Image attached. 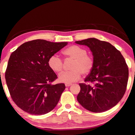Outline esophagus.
<instances>
[{
	"instance_id": "esophagus-1",
	"label": "esophagus",
	"mask_w": 135,
	"mask_h": 135,
	"mask_svg": "<svg viewBox=\"0 0 135 135\" xmlns=\"http://www.w3.org/2000/svg\"><path fill=\"white\" fill-rule=\"evenodd\" d=\"M65 86L66 87H68V86H70L72 85V84H65Z\"/></svg>"
}]
</instances>
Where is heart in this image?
<instances>
[{"instance_id":"heart-1","label":"heart","mask_w":135,"mask_h":135,"mask_svg":"<svg viewBox=\"0 0 135 135\" xmlns=\"http://www.w3.org/2000/svg\"><path fill=\"white\" fill-rule=\"evenodd\" d=\"M63 53L74 60L71 66V70L60 74V82L66 84L76 82L81 78L82 73L88 74L93 69L94 60L91 56L88 55L87 51L85 49L73 45L66 49ZM48 65L54 72L59 73L62 70L63 62L57 54H53L48 60Z\"/></svg>"}]
</instances>
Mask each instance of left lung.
<instances>
[{
  "label": "left lung",
  "instance_id": "8db88e82",
  "mask_svg": "<svg viewBox=\"0 0 135 135\" xmlns=\"http://www.w3.org/2000/svg\"><path fill=\"white\" fill-rule=\"evenodd\" d=\"M87 46L92 53L93 69L85 79L94 86L79 84L77 100L82 107L93 113H102L114 107L127 89L129 71L121 52L111 44L96 38L76 41Z\"/></svg>",
  "mask_w": 135,
  "mask_h": 135
}]
</instances>
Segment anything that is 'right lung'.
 I'll return each mask as SVG.
<instances>
[{
	"label": "right lung",
	"mask_w": 135,
	"mask_h": 135,
	"mask_svg": "<svg viewBox=\"0 0 135 135\" xmlns=\"http://www.w3.org/2000/svg\"><path fill=\"white\" fill-rule=\"evenodd\" d=\"M67 44L36 39L24 43L11 54L5 79L13 102L22 110L44 115L57 105L65 86L51 84L57 76L48 60Z\"/></svg>",
	"instance_id": "1"
}]
</instances>
